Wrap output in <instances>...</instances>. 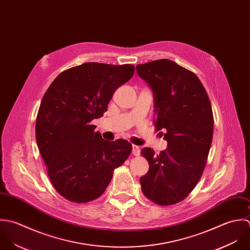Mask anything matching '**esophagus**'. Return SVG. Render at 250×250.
Listing matches in <instances>:
<instances>
[{"mask_svg": "<svg viewBox=\"0 0 250 250\" xmlns=\"http://www.w3.org/2000/svg\"><path fill=\"white\" fill-rule=\"evenodd\" d=\"M140 147L136 146V145H132V153L135 156H139L140 155Z\"/></svg>", "mask_w": 250, "mask_h": 250, "instance_id": "1", "label": "esophagus"}]
</instances>
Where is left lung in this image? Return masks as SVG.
<instances>
[{
  "instance_id": "1",
  "label": "left lung",
  "mask_w": 250,
  "mask_h": 250,
  "mask_svg": "<svg viewBox=\"0 0 250 250\" xmlns=\"http://www.w3.org/2000/svg\"><path fill=\"white\" fill-rule=\"evenodd\" d=\"M138 75L153 93L156 130H166L167 149L141 154L150 169L140 178L142 191L160 206L187 198L205 169L213 133V116L208 94L192 71L162 59L137 64Z\"/></svg>"
}]
</instances>
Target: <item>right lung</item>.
<instances>
[{
  "mask_svg": "<svg viewBox=\"0 0 250 250\" xmlns=\"http://www.w3.org/2000/svg\"><path fill=\"white\" fill-rule=\"evenodd\" d=\"M134 69L128 63L86 62L59 74L44 94L36 121L37 144L53 187L65 199L80 204L99 198L114 169L129 156L128 141L103 140L91 122L103 116Z\"/></svg>",
  "mask_w": 250,
  "mask_h": 250,
  "instance_id": "add662e5",
  "label": "right lung"
}]
</instances>
